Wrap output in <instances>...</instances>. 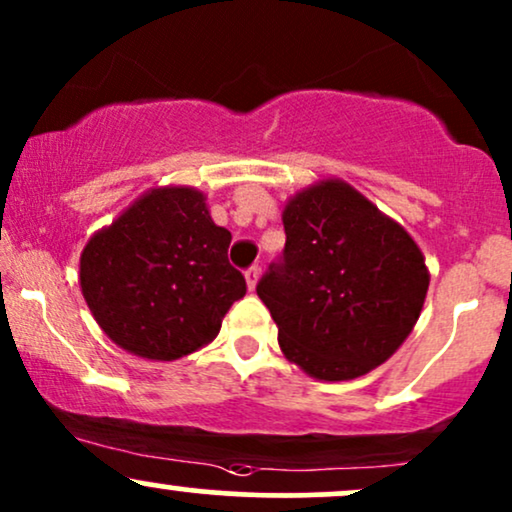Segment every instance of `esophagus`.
Returning <instances> with one entry per match:
<instances>
[{"mask_svg":"<svg viewBox=\"0 0 512 512\" xmlns=\"http://www.w3.org/2000/svg\"><path fill=\"white\" fill-rule=\"evenodd\" d=\"M245 281H248V289L255 291L257 281H260V267H250L248 272H245Z\"/></svg>","mask_w":512,"mask_h":512,"instance_id":"esophagus-1","label":"esophagus"}]
</instances>
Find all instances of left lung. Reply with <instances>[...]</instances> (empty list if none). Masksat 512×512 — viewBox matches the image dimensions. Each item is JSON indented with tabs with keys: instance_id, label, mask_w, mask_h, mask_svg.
Returning <instances> with one entry per match:
<instances>
[{
	"instance_id": "left-lung-1",
	"label": "left lung",
	"mask_w": 512,
	"mask_h": 512,
	"mask_svg": "<svg viewBox=\"0 0 512 512\" xmlns=\"http://www.w3.org/2000/svg\"><path fill=\"white\" fill-rule=\"evenodd\" d=\"M286 245L257 284L279 346L310 378L354 380L414 330L428 276L414 238L344 180L286 202Z\"/></svg>"
}]
</instances>
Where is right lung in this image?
Wrapping results in <instances>:
<instances>
[{
	"instance_id": "add662e5",
	"label": "right lung",
	"mask_w": 512,
	"mask_h": 512,
	"mask_svg": "<svg viewBox=\"0 0 512 512\" xmlns=\"http://www.w3.org/2000/svg\"><path fill=\"white\" fill-rule=\"evenodd\" d=\"M228 245L231 233L211 221L202 192L156 187L88 240L81 293L117 346L175 361L209 344L248 291Z\"/></svg>"
}]
</instances>
